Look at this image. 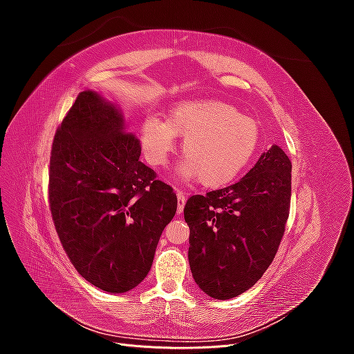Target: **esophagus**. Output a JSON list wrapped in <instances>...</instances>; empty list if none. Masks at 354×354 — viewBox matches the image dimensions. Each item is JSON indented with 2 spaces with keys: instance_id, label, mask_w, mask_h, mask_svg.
Instances as JSON below:
<instances>
[{
  "instance_id": "34e87169",
  "label": "esophagus",
  "mask_w": 354,
  "mask_h": 354,
  "mask_svg": "<svg viewBox=\"0 0 354 354\" xmlns=\"http://www.w3.org/2000/svg\"><path fill=\"white\" fill-rule=\"evenodd\" d=\"M177 214H181L186 203V195L183 194V190H177Z\"/></svg>"
}]
</instances>
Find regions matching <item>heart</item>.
Wrapping results in <instances>:
<instances>
[{
    "mask_svg": "<svg viewBox=\"0 0 354 354\" xmlns=\"http://www.w3.org/2000/svg\"><path fill=\"white\" fill-rule=\"evenodd\" d=\"M176 134L185 137L178 165L185 178L205 187L230 183L251 162L260 143L259 125L234 106L212 99L176 104L168 121L147 116L142 125L143 151L153 165L164 164L174 149Z\"/></svg>",
    "mask_w": 354,
    "mask_h": 354,
    "instance_id": "1",
    "label": "heart"
}]
</instances>
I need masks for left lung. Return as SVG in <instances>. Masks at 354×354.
<instances>
[{
  "label": "left lung",
  "instance_id": "8db88e82",
  "mask_svg": "<svg viewBox=\"0 0 354 354\" xmlns=\"http://www.w3.org/2000/svg\"><path fill=\"white\" fill-rule=\"evenodd\" d=\"M291 171L273 145L238 183L187 199L189 264L207 295L238 297L272 264L289 216Z\"/></svg>",
  "mask_w": 354,
  "mask_h": 354
}]
</instances>
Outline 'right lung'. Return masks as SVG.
Segmentation results:
<instances>
[{"mask_svg": "<svg viewBox=\"0 0 354 354\" xmlns=\"http://www.w3.org/2000/svg\"><path fill=\"white\" fill-rule=\"evenodd\" d=\"M140 142L99 93H80L55 136L50 209L75 269L121 294L147 276L160 234L177 211L173 187L140 160Z\"/></svg>", "mask_w": 354, "mask_h": 354, "instance_id": "right-lung-1", "label": "right lung"}]
</instances>
